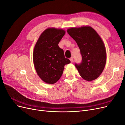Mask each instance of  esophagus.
Listing matches in <instances>:
<instances>
[{
  "label": "esophagus",
  "mask_w": 125,
  "mask_h": 125,
  "mask_svg": "<svg viewBox=\"0 0 125 125\" xmlns=\"http://www.w3.org/2000/svg\"><path fill=\"white\" fill-rule=\"evenodd\" d=\"M70 62H73V57H71L70 58Z\"/></svg>",
  "instance_id": "esophagus-1"
}]
</instances>
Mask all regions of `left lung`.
I'll use <instances>...</instances> for the list:
<instances>
[{
  "label": "left lung",
  "mask_w": 125,
  "mask_h": 125,
  "mask_svg": "<svg viewBox=\"0 0 125 125\" xmlns=\"http://www.w3.org/2000/svg\"><path fill=\"white\" fill-rule=\"evenodd\" d=\"M69 35L77 43L82 55V62L75 64L81 77L88 81L99 77L106 62V52L100 35L90 26L67 30Z\"/></svg>",
  "instance_id": "1"
}]
</instances>
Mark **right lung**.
Wrapping results in <instances>:
<instances>
[{"label": "right lung", "instance_id": "add662e5", "mask_svg": "<svg viewBox=\"0 0 125 125\" xmlns=\"http://www.w3.org/2000/svg\"><path fill=\"white\" fill-rule=\"evenodd\" d=\"M65 34L62 29L48 28L41 34L34 49L35 69L40 78L47 83L57 82L62 74L64 66L70 63L58 45Z\"/></svg>", "mask_w": 125, "mask_h": 125}]
</instances>
